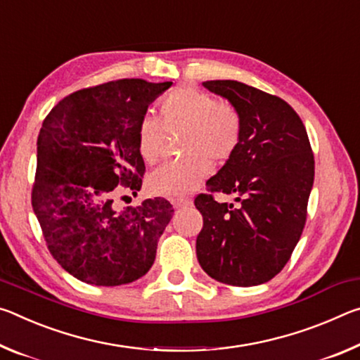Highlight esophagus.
I'll use <instances>...</instances> for the list:
<instances>
[{
	"label": "esophagus",
	"instance_id": "1",
	"mask_svg": "<svg viewBox=\"0 0 360 360\" xmlns=\"http://www.w3.org/2000/svg\"><path fill=\"white\" fill-rule=\"evenodd\" d=\"M172 204L175 209H181V207H188V205H191L193 201L190 198H181V199H175V201H172Z\"/></svg>",
	"mask_w": 360,
	"mask_h": 360
}]
</instances>
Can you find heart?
<instances>
[{
  "instance_id": "b5f03b06",
  "label": "heart",
  "mask_w": 360,
  "mask_h": 360,
  "mask_svg": "<svg viewBox=\"0 0 360 360\" xmlns=\"http://www.w3.org/2000/svg\"><path fill=\"white\" fill-rule=\"evenodd\" d=\"M161 122L146 116L137 129L139 153L146 164H156L166 148L167 134L180 135L185 159L158 169L150 190L166 198H184L207 179L210 161L223 164L238 150L243 120L231 103L193 87H176L162 98Z\"/></svg>"
}]
</instances>
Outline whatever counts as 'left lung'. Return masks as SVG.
<instances>
[{"mask_svg":"<svg viewBox=\"0 0 360 360\" xmlns=\"http://www.w3.org/2000/svg\"><path fill=\"white\" fill-rule=\"evenodd\" d=\"M202 86L239 111L243 135L234 155L207 180L210 193L234 194L238 204L217 202L212 194L194 199L204 219L198 262L223 284H264L290 260L303 233L314 184L308 134L279 97L231 79Z\"/></svg>","mask_w":360,"mask_h":360,"instance_id":"left-lung-1","label":"left lung"}]
</instances>
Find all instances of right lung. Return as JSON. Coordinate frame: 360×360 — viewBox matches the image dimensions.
I'll return each instance as SVG.
<instances>
[{
  "mask_svg": "<svg viewBox=\"0 0 360 360\" xmlns=\"http://www.w3.org/2000/svg\"><path fill=\"white\" fill-rule=\"evenodd\" d=\"M170 86L110 81L70 94L43 121L32 205L51 255L86 284H129L155 263L172 205L155 198L117 210L113 199L117 186L140 191L145 162L137 129Z\"/></svg>",
  "mask_w": 360,
  "mask_h": 360,
  "instance_id": "obj_1",
  "label": "right lung"
}]
</instances>
